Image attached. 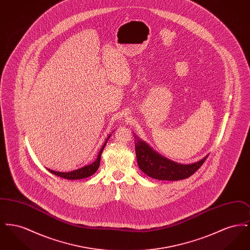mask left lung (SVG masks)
Listing matches in <instances>:
<instances>
[{"mask_svg":"<svg viewBox=\"0 0 250 250\" xmlns=\"http://www.w3.org/2000/svg\"><path fill=\"white\" fill-rule=\"evenodd\" d=\"M136 155L138 165L144 173L152 178L166 181H177L190 177L207 158L205 156L199 162L189 165L179 164L158 155L151 147L141 141L136 144Z\"/></svg>","mask_w":250,"mask_h":250,"instance_id":"obj_1","label":"left lung"}]
</instances>
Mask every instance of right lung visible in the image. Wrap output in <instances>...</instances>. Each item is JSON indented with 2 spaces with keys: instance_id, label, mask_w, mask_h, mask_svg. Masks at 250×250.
Wrapping results in <instances>:
<instances>
[{
  "instance_id": "add662e5",
  "label": "right lung",
  "mask_w": 250,
  "mask_h": 250,
  "mask_svg": "<svg viewBox=\"0 0 250 250\" xmlns=\"http://www.w3.org/2000/svg\"><path fill=\"white\" fill-rule=\"evenodd\" d=\"M110 136L107 137V141L104 143V145L102 146L100 152L98 153V156L97 158L95 159V162L92 163L91 165H88V166L83 167L82 168H79V169H76V170H73L70 172H59V171H54V170H51L48 168V171L52 174H55L57 176H60L62 178L67 179V180H78V179H83L87 178L91 175H93L95 173V171L97 170V168L99 167V164H100V158H101V154L106 146V144L107 143V140L109 139Z\"/></svg>"
}]
</instances>
